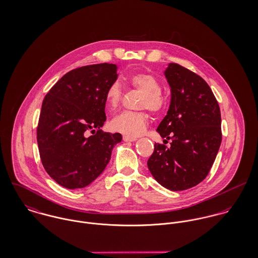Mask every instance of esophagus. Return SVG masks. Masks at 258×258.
<instances>
[{"mask_svg": "<svg viewBox=\"0 0 258 258\" xmlns=\"http://www.w3.org/2000/svg\"><path fill=\"white\" fill-rule=\"evenodd\" d=\"M123 140L125 142H134L137 140V138L135 137H129V136H123Z\"/></svg>", "mask_w": 258, "mask_h": 258, "instance_id": "obj_1", "label": "esophagus"}]
</instances>
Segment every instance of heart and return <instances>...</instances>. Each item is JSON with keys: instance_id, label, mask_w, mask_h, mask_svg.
Wrapping results in <instances>:
<instances>
[{"instance_id": "1", "label": "heart", "mask_w": 258, "mask_h": 258, "mask_svg": "<svg viewBox=\"0 0 258 258\" xmlns=\"http://www.w3.org/2000/svg\"><path fill=\"white\" fill-rule=\"evenodd\" d=\"M127 81L134 88L144 92L140 107L158 113L166 105V98L162 93L160 81L152 74L139 73L128 77ZM123 90L118 82H112L105 93V104L111 111L116 110L122 100ZM112 130L129 137H137L145 132L149 125V116L146 112L124 111L115 116L111 121Z\"/></svg>"}]
</instances>
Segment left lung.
Instances as JSON below:
<instances>
[{
    "label": "left lung",
    "mask_w": 258,
    "mask_h": 258,
    "mask_svg": "<svg viewBox=\"0 0 258 258\" xmlns=\"http://www.w3.org/2000/svg\"><path fill=\"white\" fill-rule=\"evenodd\" d=\"M165 75L171 103L157 132L172 142L169 148L155 143L147 165L159 184L184 190L204 181L216 160L221 143V110L200 75L178 63H170Z\"/></svg>",
    "instance_id": "left-lung-1"
}]
</instances>
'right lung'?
Returning <instances> with one entry per match:
<instances>
[{
    "label": "right lung",
    "mask_w": 258,
    "mask_h": 258,
    "mask_svg": "<svg viewBox=\"0 0 258 258\" xmlns=\"http://www.w3.org/2000/svg\"><path fill=\"white\" fill-rule=\"evenodd\" d=\"M112 63L85 66L64 74L41 104L37 140L46 173L67 188L92 183L105 169L120 133L103 132L105 93L118 74ZM90 131L93 134L88 136Z\"/></svg>",
    "instance_id": "obj_1"
}]
</instances>
